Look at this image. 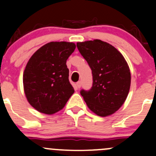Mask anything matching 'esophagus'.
<instances>
[{"mask_svg": "<svg viewBox=\"0 0 156 156\" xmlns=\"http://www.w3.org/2000/svg\"><path fill=\"white\" fill-rule=\"evenodd\" d=\"M76 86H77V88H80L81 86V81H78V82L76 83Z\"/></svg>", "mask_w": 156, "mask_h": 156, "instance_id": "obj_1", "label": "esophagus"}]
</instances>
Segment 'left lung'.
<instances>
[{
  "mask_svg": "<svg viewBox=\"0 0 156 156\" xmlns=\"http://www.w3.org/2000/svg\"><path fill=\"white\" fill-rule=\"evenodd\" d=\"M92 71L93 84L80 94L88 108L99 116L113 114L123 105L130 86V72L122 53L101 40L77 43Z\"/></svg>",
  "mask_w": 156,
  "mask_h": 156,
  "instance_id": "obj_1",
  "label": "left lung"
}]
</instances>
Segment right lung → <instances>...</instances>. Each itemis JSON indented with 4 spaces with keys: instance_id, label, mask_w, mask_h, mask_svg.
Wrapping results in <instances>:
<instances>
[{
    "instance_id": "1",
    "label": "right lung",
    "mask_w": 156,
    "mask_h": 156,
    "mask_svg": "<svg viewBox=\"0 0 156 156\" xmlns=\"http://www.w3.org/2000/svg\"><path fill=\"white\" fill-rule=\"evenodd\" d=\"M75 49L74 43L50 42L30 58L23 74L24 90L29 103L40 112H57L73 94L66 60Z\"/></svg>"
}]
</instances>
